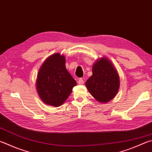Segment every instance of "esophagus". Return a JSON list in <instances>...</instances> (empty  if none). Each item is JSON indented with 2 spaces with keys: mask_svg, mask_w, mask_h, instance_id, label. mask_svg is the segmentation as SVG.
<instances>
[{
  "mask_svg": "<svg viewBox=\"0 0 152 152\" xmlns=\"http://www.w3.org/2000/svg\"><path fill=\"white\" fill-rule=\"evenodd\" d=\"M78 84H80V85L84 84V80L82 79V78H80V79L78 80Z\"/></svg>",
  "mask_w": 152,
  "mask_h": 152,
  "instance_id": "1",
  "label": "esophagus"
}]
</instances>
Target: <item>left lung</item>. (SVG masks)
Masks as SVG:
<instances>
[{
	"instance_id": "obj_1",
	"label": "left lung",
	"mask_w": 152,
	"mask_h": 152,
	"mask_svg": "<svg viewBox=\"0 0 152 152\" xmlns=\"http://www.w3.org/2000/svg\"><path fill=\"white\" fill-rule=\"evenodd\" d=\"M92 73L86 82L88 91L100 102H108L119 90L120 78L116 70L110 60L102 58L94 64Z\"/></svg>"
}]
</instances>
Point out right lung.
Listing matches in <instances>:
<instances>
[{"label": "right lung", "mask_w": 152, "mask_h": 152, "mask_svg": "<svg viewBox=\"0 0 152 152\" xmlns=\"http://www.w3.org/2000/svg\"><path fill=\"white\" fill-rule=\"evenodd\" d=\"M65 57L56 53L45 60L38 71L37 89L46 104L55 107L64 102L76 85L65 66Z\"/></svg>", "instance_id": "1"}]
</instances>
